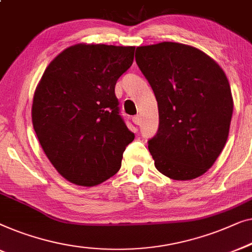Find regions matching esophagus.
Returning <instances> with one entry per match:
<instances>
[{"mask_svg":"<svg viewBox=\"0 0 252 252\" xmlns=\"http://www.w3.org/2000/svg\"><path fill=\"white\" fill-rule=\"evenodd\" d=\"M132 120H133V122L136 123L137 126L140 125V116L139 115H134L133 118H132Z\"/></svg>","mask_w":252,"mask_h":252,"instance_id":"34e87169","label":"esophagus"}]
</instances>
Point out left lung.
I'll return each instance as SVG.
<instances>
[{
  "mask_svg": "<svg viewBox=\"0 0 252 252\" xmlns=\"http://www.w3.org/2000/svg\"><path fill=\"white\" fill-rule=\"evenodd\" d=\"M136 62L158 100V130L148 140L155 168L175 180L203 175L231 126L233 98L224 70L204 52L176 42L138 47Z\"/></svg>",
  "mask_w": 252,
  "mask_h": 252,
  "instance_id": "left-lung-1",
  "label": "left lung"
}]
</instances>
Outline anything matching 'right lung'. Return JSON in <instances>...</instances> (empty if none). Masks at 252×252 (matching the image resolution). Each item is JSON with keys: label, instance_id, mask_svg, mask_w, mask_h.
<instances>
[{"label": "right lung", "instance_id": "right-lung-1", "mask_svg": "<svg viewBox=\"0 0 252 252\" xmlns=\"http://www.w3.org/2000/svg\"><path fill=\"white\" fill-rule=\"evenodd\" d=\"M134 47L76 44L47 67L34 94L32 121L45 155L68 182L98 185L121 168L134 134L120 115L115 84Z\"/></svg>", "mask_w": 252, "mask_h": 252}]
</instances>
